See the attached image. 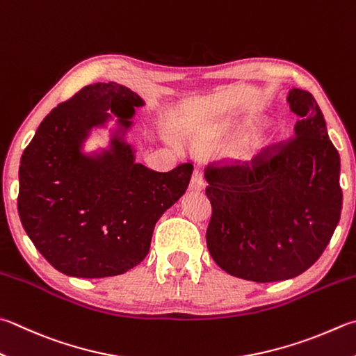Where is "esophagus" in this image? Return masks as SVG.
Listing matches in <instances>:
<instances>
[{"mask_svg":"<svg viewBox=\"0 0 356 356\" xmlns=\"http://www.w3.org/2000/svg\"><path fill=\"white\" fill-rule=\"evenodd\" d=\"M191 191H201L204 187V183H203V177H201V170L198 169V167H195L193 169V173H192V178H191Z\"/></svg>","mask_w":356,"mask_h":356,"instance_id":"34e87169","label":"esophagus"}]
</instances>
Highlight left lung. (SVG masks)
<instances>
[{
	"label": "left lung",
	"instance_id": "8db88e82",
	"mask_svg": "<svg viewBox=\"0 0 356 356\" xmlns=\"http://www.w3.org/2000/svg\"><path fill=\"white\" fill-rule=\"evenodd\" d=\"M288 104L299 116L293 138L251 163H216L204 170L212 206L207 250L227 274L259 284L308 270L327 248L343 207L339 153L323 111L298 88L288 92Z\"/></svg>",
	"mask_w": 356,
	"mask_h": 356
}]
</instances>
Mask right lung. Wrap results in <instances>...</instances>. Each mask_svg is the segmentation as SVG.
Instances as JSON below:
<instances>
[{
  "instance_id": "obj_1",
  "label": "right lung",
  "mask_w": 356,
  "mask_h": 356,
  "mask_svg": "<svg viewBox=\"0 0 356 356\" xmlns=\"http://www.w3.org/2000/svg\"><path fill=\"white\" fill-rule=\"evenodd\" d=\"M140 105L136 92L115 82L83 86L43 119L23 152L19 220L42 256L66 276H118L140 264L156 221L189 186L191 163L152 170L136 163L118 133L110 150L95 156L82 152L108 111L122 131Z\"/></svg>"
}]
</instances>
